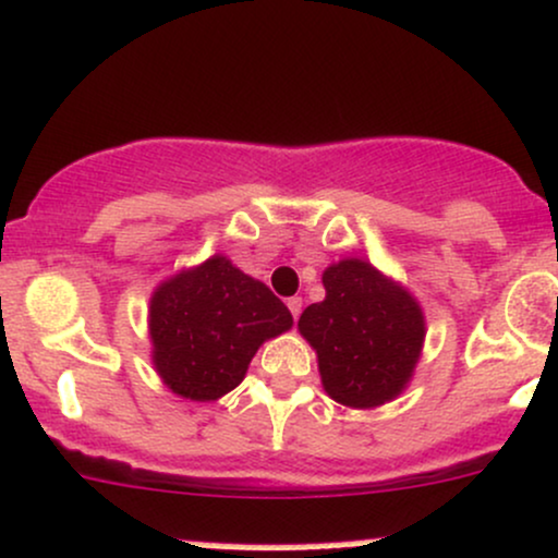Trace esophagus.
I'll list each match as a JSON object with an SVG mask.
<instances>
[{
  "instance_id": "34e87169",
  "label": "esophagus",
  "mask_w": 558,
  "mask_h": 558,
  "mask_svg": "<svg viewBox=\"0 0 558 558\" xmlns=\"http://www.w3.org/2000/svg\"><path fill=\"white\" fill-rule=\"evenodd\" d=\"M287 308H290L292 318H295V322H298L300 311H303V298H290V300H287Z\"/></svg>"
}]
</instances>
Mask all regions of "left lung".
I'll use <instances>...</instances> for the list:
<instances>
[{
    "mask_svg": "<svg viewBox=\"0 0 558 558\" xmlns=\"http://www.w3.org/2000/svg\"><path fill=\"white\" fill-rule=\"evenodd\" d=\"M322 281L327 298L303 311L298 329L316 350L324 390L348 409L390 403L422 355V305L361 258L331 263Z\"/></svg>",
    "mask_w": 558,
    "mask_h": 558,
    "instance_id": "left-lung-1",
    "label": "left lung"
}]
</instances>
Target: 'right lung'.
Masks as SVG:
<instances>
[{
    "label": "right lung",
    "mask_w": 558,
    "mask_h": 558,
    "mask_svg": "<svg viewBox=\"0 0 558 558\" xmlns=\"http://www.w3.org/2000/svg\"><path fill=\"white\" fill-rule=\"evenodd\" d=\"M290 327L287 305L227 255L173 274L149 298L155 372L197 403L234 390L263 342Z\"/></svg>",
    "instance_id": "add662e5"
}]
</instances>
